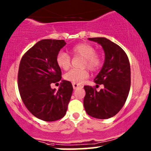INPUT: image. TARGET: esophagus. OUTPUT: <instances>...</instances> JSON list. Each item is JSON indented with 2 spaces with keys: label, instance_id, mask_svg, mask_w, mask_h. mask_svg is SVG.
I'll return each mask as SVG.
<instances>
[{
  "label": "esophagus",
  "instance_id": "34e87169",
  "mask_svg": "<svg viewBox=\"0 0 151 151\" xmlns=\"http://www.w3.org/2000/svg\"><path fill=\"white\" fill-rule=\"evenodd\" d=\"M72 85H73V88H74V89H76L77 88H78V87H79V88H82V87H83V86L81 85V84L74 83V82L72 83Z\"/></svg>",
  "mask_w": 151,
  "mask_h": 151
}]
</instances>
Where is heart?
Returning <instances> with one entry per match:
<instances>
[{
  "label": "heart",
  "mask_w": 151,
  "mask_h": 151,
  "mask_svg": "<svg viewBox=\"0 0 151 151\" xmlns=\"http://www.w3.org/2000/svg\"><path fill=\"white\" fill-rule=\"evenodd\" d=\"M70 52L74 57H83L82 67H87L92 72H96L102 67V56L95 51L93 46L88 43H79L73 46ZM56 62L59 68L67 70L71 65V57L64 51H60L57 54ZM88 76L87 69H72L64 74V79L74 83H80L84 79H87Z\"/></svg>",
  "instance_id": "heart-1"
}]
</instances>
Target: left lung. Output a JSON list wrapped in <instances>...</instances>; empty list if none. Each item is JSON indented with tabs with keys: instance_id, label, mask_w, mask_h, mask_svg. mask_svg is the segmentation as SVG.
<instances>
[{
	"instance_id": "obj_1",
	"label": "left lung",
	"mask_w": 151,
	"mask_h": 151,
	"mask_svg": "<svg viewBox=\"0 0 151 151\" xmlns=\"http://www.w3.org/2000/svg\"><path fill=\"white\" fill-rule=\"evenodd\" d=\"M100 44L105 54L102 69L94 79L104 86L97 91L94 87L85 85L84 107L91 117L107 119L113 117L125 105L130 88V66L128 57L117 44L104 37L89 38Z\"/></svg>"
}]
</instances>
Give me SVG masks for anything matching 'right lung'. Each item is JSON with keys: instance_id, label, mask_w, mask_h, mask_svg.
<instances>
[{"instance_id": "obj_1", "label": "right lung", "mask_w": 151, "mask_h": 151, "mask_svg": "<svg viewBox=\"0 0 151 151\" xmlns=\"http://www.w3.org/2000/svg\"><path fill=\"white\" fill-rule=\"evenodd\" d=\"M66 44L64 40L43 39L24 54L18 72V87L28 110L37 118L52 122L62 118L73 92L72 84L63 80L58 90L51 83L62 79L56 57Z\"/></svg>"}]
</instances>
